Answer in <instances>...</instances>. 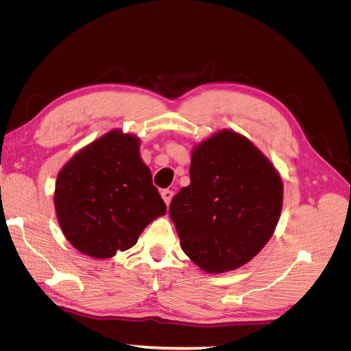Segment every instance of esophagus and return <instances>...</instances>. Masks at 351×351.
I'll return each mask as SVG.
<instances>
[{
	"mask_svg": "<svg viewBox=\"0 0 351 351\" xmlns=\"http://www.w3.org/2000/svg\"><path fill=\"white\" fill-rule=\"evenodd\" d=\"M161 196H162L164 202H165L167 206H168V205H169V202H171V199H173V192H171V190L165 189V190H162V192H161Z\"/></svg>",
	"mask_w": 351,
	"mask_h": 351,
	"instance_id": "34e87169",
	"label": "esophagus"
}]
</instances>
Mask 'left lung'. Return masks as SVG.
Wrapping results in <instances>:
<instances>
[{
    "label": "left lung",
    "mask_w": 351,
    "mask_h": 351,
    "mask_svg": "<svg viewBox=\"0 0 351 351\" xmlns=\"http://www.w3.org/2000/svg\"><path fill=\"white\" fill-rule=\"evenodd\" d=\"M282 180L247 137L219 130L193 147L190 184L169 205L180 246L200 269L221 274L252 261L272 237Z\"/></svg>",
    "instance_id": "obj_1"
}]
</instances>
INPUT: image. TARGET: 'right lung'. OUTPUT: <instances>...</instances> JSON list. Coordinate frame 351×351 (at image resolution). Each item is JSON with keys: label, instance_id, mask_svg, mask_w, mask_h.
<instances>
[{"label": "right lung", "instance_id": "right-lung-1", "mask_svg": "<svg viewBox=\"0 0 351 351\" xmlns=\"http://www.w3.org/2000/svg\"><path fill=\"white\" fill-rule=\"evenodd\" d=\"M139 143L134 134L111 130L84 146L58 173V224L83 254L112 258L133 247L147 224L165 214Z\"/></svg>", "mask_w": 351, "mask_h": 351}]
</instances>
